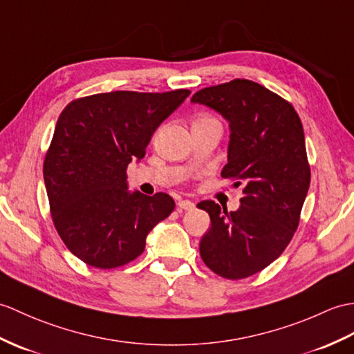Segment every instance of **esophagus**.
<instances>
[{"instance_id": "obj_1", "label": "esophagus", "mask_w": 354, "mask_h": 354, "mask_svg": "<svg viewBox=\"0 0 354 354\" xmlns=\"http://www.w3.org/2000/svg\"><path fill=\"white\" fill-rule=\"evenodd\" d=\"M188 209H194V203L192 201H179L178 202V211H188Z\"/></svg>"}]
</instances>
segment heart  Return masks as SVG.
<instances>
[{"label":"heart","instance_id":"1","mask_svg":"<svg viewBox=\"0 0 354 354\" xmlns=\"http://www.w3.org/2000/svg\"><path fill=\"white\" fill-rule=\"evenodd\" d=\"M208 120H216V119L211 118V116H202V118L197 119L196 122H208Z\"/></svg>","mask_w":354,"mask_h":354}]
</instances>
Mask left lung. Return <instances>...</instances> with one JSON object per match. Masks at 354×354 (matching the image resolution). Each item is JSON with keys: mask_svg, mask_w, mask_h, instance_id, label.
<instances>
[{"mask_svg": "<svg viewBox=\"0 0 354 354\" xmlns=\"http://www.w3.org/2000/svg\"><path fill=\"white\" fill-rule=\"evenodd\" d=\"M192 102L220 113L231 128L221 176L244 184L236 211L202 201L211 218L201 257L225 279H244L281 257L299 226L310 184L305 133L294 106L254 81L232 80L196 92Z\"/></svg>", "mask_w": 354, "mask_h": 354, "instance_id": "1", "label": "left lung"}]
</instances>
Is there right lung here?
Wrapping results in <instances>:
<instances>
[{
    "label": "right lung",
    "instance_id": "1",
    "mask_svg": "<svg viewBox=\"0 0 354 354\" xmlns=\"http://www.w3.org/2000/svg\"><path fill=\"white\" fill-rule=\"evenodd\" d=\"M190 95L119 92L80 97L64 106L44 161L54 226L77 258L96 268H116L143 253L152 227L170 216L166 193H131L127 167Z\"/></svg>",
    "mask_w": 354,
    "mask_h": 354
}]
</instances>
